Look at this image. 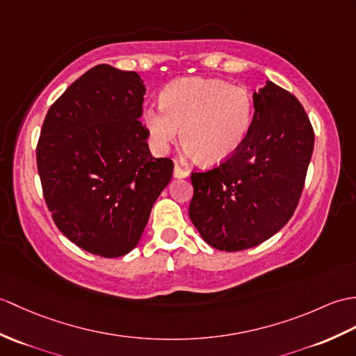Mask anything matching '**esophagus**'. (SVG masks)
Masks as SVG:
<instances>
[{
    "instance_id": "obj_1",
    "label": "esophagus",
    "mask_w": 356,
    "mask_h": 356,
    "mask_svg": "<svg viewBox=\"0 0 356 356\" xmlns=\"http://www.w3.org/2000/svg\"><path fill=\"white\" fill-rule=\"evenodd\" d=\"M188 176H189V171L188 170L181 168L179 163L175 165V177H188Z\"/></svg>"
}]
</instances>
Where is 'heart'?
Masks as SVG:
<instances>
[{
  "instance_id": "1",
  "label": "heart",
  "mask_w": 356,
  "mask_h": 356,
  "mask_svg": "<svg viewBox=\"0 0 356 356\" xmlns=\"http://www.w3.org/2000/svg\"><path fill=\"white\" fill-rule=\"evenodd\" d=\"M254 112L253 97L244 86L220 79H180L161 94V106L144 111V124L159 152L179 138L202 165L229 159L249 134Z\"/></svg>"
}]
</instances>
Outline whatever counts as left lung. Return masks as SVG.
Wrapping results in <instances>:
<instances>
[{"instance_id":"left-lung-1","label":"left lung","mask_w":356,"mask_h":356,"mask_svg":"<svg viewBox=\"0 0 356 356\" xmlns=\"http://www.w3.org/2000/svg\"><path fill=\"white\" fill-rule=\"evenodd\" d=\"M243 145L208 171H193L189 218L213 249L238 252L267 241L299 204L314 130L297 98L266 81Z\"/></svg>"}]
</instances>
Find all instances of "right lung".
<instances>
[{
  "mask_svg": "<svg viewBox=\"0 0 356 356\" xmlns=\"http://www.w3.org/2000/svg\"><path fill=\"white\" fill-rule=\"evenodd\" d=\"M135 71L97 65L48 109L36 147L51 217L71 243L118 258L139 243L175 163L148 150Z\"/></svg>",
  "mask_w": 356,
  "mask_h": 356,
  "instance_id": "1",
  "label": "right lung"
}]
</instances>
